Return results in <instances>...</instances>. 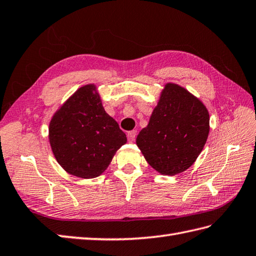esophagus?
<instances>
[{"instance_id": "obj_1", "label": "esophagus", "mask_w": 256, "mask_h": 256, "mask_svg": "<svg viewBox=\"0 0 256 256\" xmlns=\"http://www.w3.org/2000/svg\"><path fill=\"white\" fill-rule=\"evenodd\" d=\"M136 136H137V132H136V130H132V132H129L127 134V137H128V140L130 141V142H132V141H134Z\"/></svg>"}]
</instances>
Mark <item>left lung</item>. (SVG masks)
<instances>
[{"instance_id":"1","label":"left lung","mask_w":256,"mask_h":256,"mask_svg":"<svg viewBox=\"0 0 256 256\" xmlns=\"http://www.w3.org/2000/svg\"><path fill=\"white\" fill-rule=\"evenodd\" d=\"M209 129V112L202 102L180 85L166 83L136 144L156 171L176 175L194 164Z\"/></svg>"}]
</instances>
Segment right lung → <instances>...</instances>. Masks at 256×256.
<instances>
[{"label":"right lung","instance_id":"obj_1","mask_svg":"<svg viewBox=\"0 0 256 256\" xmlns=\"http://www.w3.org/2000/svg\"><path fill=\"white\" fill-rule=\"evenodd\" d=\"M49 142L56 162L81 178H98L108 168L127 137L102 104L95 84L78 88L49 122Z\"/></svg>","mask_w":256,"mask_h":256}]
</instances>
